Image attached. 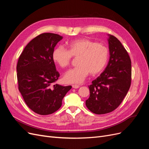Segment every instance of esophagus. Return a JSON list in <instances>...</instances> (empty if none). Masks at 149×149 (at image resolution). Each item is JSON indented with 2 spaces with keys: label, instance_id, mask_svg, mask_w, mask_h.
I'll list each match as a JSON object with an SVG mask.
<instances>
[{
  "label": "esophagus",
  "instance_id": "esophagus-1",
  "mask_svg": "<svg viewBox=\"0 0 149 149\" xmlns=\"http://www.w3.org/2000/svg\"><path fill=\"white\" fill-rule=\"evenodd\" d=\"M72 87H73V88H74V89H78V88H79L80 86H79V85L73 84V85H72Z\"/></svg>",
  "mask_w": 149,
  "mask_h": 149
}]
</instances>
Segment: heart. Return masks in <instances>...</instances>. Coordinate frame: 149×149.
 <instances>
[{
	"label": "heart",
	"instance_id": "heart-1",
	"mask_svg": "<svg viewBox=\"0 0 149 149\" xmlns=\"http://www.w3.org/2000/svg\"><path fill=\"white\" fill-rule=\"evenodd\" d=\"M68 50L63 47L55 48L53 61L61 68L68 66L72 58L78 57V66L68 71L64 75L66 83H81L89 73L97 74L104 68L109 58V49L104 44L87 38H79L68 45Z\"/></svg>",
	"mask_w": 149,
	"mask_h": 149
}]
</instances>
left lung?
Here are the masks:
<instances>
[{
	"instance_id": "8db88e82",
	"label": "left lung",
	"mask_w": 149,
	"mask_h": 149,
	"mask_svg": "<svg viewBox=\"0 0 149 149\" xmlns=\"http://www.w3.org/2000/svg\"><path fill=\"white\" fill-rule=\"evenodd\" d=\"M109 60L104 71L89 86L88 109L96 114L109 113L123 101L131 84V61L127 52L114 36L108 35Z\"/></svg>"
}]
</instances>
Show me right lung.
Instances as JSON below:
<instances>
[{
  "label": "right lung",
  "mask_w": 149,
  "mask_h": 149,
  "mask_svg": "<svg viewBox=\"0 0 149 149\" xmlns=\"http://www.w3.org/2000/svg\"><path fill=\"white\" fill-rule=\"evenodd\" d=\"M61 36L52 33L38 35L27 44L17 65L19 89L26 104L40 115H48L59 109L62 100L71 88L53 84L60 74L52 54Z\"/></svg>",
  "instance_id": "right-lung-1"
}]
</instances>
